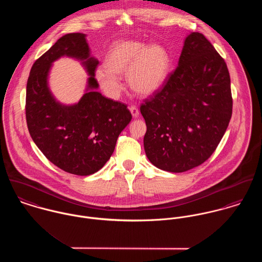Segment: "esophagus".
Masks as SVG:
<instances>
[{
	"instance_id": "1",
	"label": "esophagus",
	"mask_w": 262,
	"mask_h": 262,
	"mask_svg": "<svg viewBox=\"0 0 262 262\" xmlns=\"http://www.w3.org/2000/svg\"><path fill=\"white\" fill-rule=\"evenodd\" d=\"M129 110H130V112H131L132 116H133L134 118H137V117L139 116V110H138V108H137L136 106H131V107L129 108Z\"/></svg>"
}]
</instances>
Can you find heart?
<instances>
[{
	"label": "heart",
	"instance_id": "b5f03b06",
	"mask_svg": "<svg viewBox=\"0 0 262 262\" xmlns=\"http://www.w3.org/2000/svg\"><path fill=\"white\" fill-rule=\"evenodd\" d=\"M105 69L96 71V79L110 97H117L122 89L118 75L127 74L130 88L149 96L160 90L171 70L169 52L161 45L142 41L120 40L115 42L105 58Z\"/></svg>",
	"mask_w": 262,
	"mask_h": 262
}]
</instances>
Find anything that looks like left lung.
Instances as JSON below:
<instances>
[{
    "label": "left lung",
    "mask_w": 262,
    "mask_h": 262,
    "mask_svg": "<svg viewBox=\"0 0 262 262\" xmlns=\"http://www.w3.org/2000/svg\"><path fill=\"white\" fill-rule=\"evenodd\" d=\"M232 106L224 59L202 33L188 34L179 67L140 107L150 162L170 172L205 162L224 136Z\"/></svg>",
    "instance_id": "8db88e82"
}]
</instances>
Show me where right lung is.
<instances>
[{
	"instance_id": "1",
	"label": "right lung",
	"mask_w": 262,
	"mask_h": 262,
	"mask_svg": "<svg viewBox=\"0 0 262 262\" xmlns=\"http://www.w3.org/2000/svg\"><path fill=\"white\" fill-rule=\"evenodd\" d=\"M61 56L80 60L90 75L86 93L75 105L60 104L48 88L52 62ZM98 63L90 55L85 34L70 33L38 58L27 80L26 121L34 143L50 162L76 176L93 174L105 165L132 119L125 104L97 91Z\"/></svg>"
}]
</instances>
